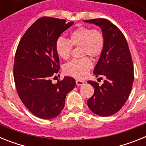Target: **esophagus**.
<instances>
[{
	"label": "esophagus",
	"mask_w": 146,
	"mask_h": 146,
	"mask_svg": "<svg viewBox=\"0 0 146 146\" xmlns=\"http://www.w3.org/2000/svg\"><path fill=\"white\" fill-rule=\"evenodd\" d=\"M85 82L83 80H76V84L77 86H82V85L84 84Z\"/></svg>",
	"instance_id": "1"
}]
</instances>
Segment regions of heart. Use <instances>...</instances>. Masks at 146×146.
Returning <instances> with one entry per match:
<instances>
[{
    "label": "heart",
    "mask_w": 146,
    "mask_h": 146,
    "mask_svg": "<svg viewBox=\"0 0 146 146\" xmlns=\"http://www.w3.org/2000/svg\"><path fill=\"white\" fill-rule=\"evenodd\" d=\"M72 45L80 46L82 56L90 55L98 57L102 52L104 46V35L99 30H92L88 27H80L72 32L69 38L59 37L55 42L56 53L60 58L66 60L69 58ZM93 63L87 57L80 59H73L65 64L64 70L68 75L75 78H83L92 68Z\"/></svg>",
    "instance_id": "obj_1"
}]
</instances>
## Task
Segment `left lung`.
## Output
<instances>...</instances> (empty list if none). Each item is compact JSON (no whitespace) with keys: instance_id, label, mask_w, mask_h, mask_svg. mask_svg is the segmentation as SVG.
Wrapping results in <instances>:
<instances>
[{"instance_id":"left-lung-1","label":"left lung","mask_w":146,"mask_h":146,"mask_svg":"<svg viewBox=\"0 0 146 146\" xmlns=\"http://www.w3.org/2000/svg\"><path fill=\"white\" fill-rule=\"evenodd\" d=\"M101 28L104 38L102 52L94 69L97 77H105L104 83L89 80L94 94L88 100L93 113L106 117L119 111L128 99L134 81V68L128 44L122 32L114 24L105 19L84 20Z\"/></svg>"}]
</instances>
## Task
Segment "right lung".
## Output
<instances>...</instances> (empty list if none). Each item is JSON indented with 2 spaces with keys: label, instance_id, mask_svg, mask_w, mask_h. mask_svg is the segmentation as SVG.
I'll list each match as a JSON object with an SVG mask.
<instances>
[{
  "label": "right lung",
  "instance_id": "right-lung-1",
  "mask_svg": "<svg viewBox=\"0 0 146 146\" xmlns=\"http://www.w3.org/2000/svg\"><path fill=\"white\" fill-rule=\"evenodd\" d=\"M66 22L47 17L38 19L23 35L15 54L14 79L18 95L31 113L43 119L61 113L67 94L76 85L70 77L55 84L50 80L60 69L55 42L74 23Z\"/></svg>",
  "mask_w": 146,
  "mask_h": 146
}]
</instances>
